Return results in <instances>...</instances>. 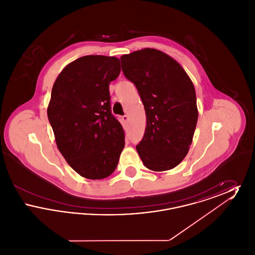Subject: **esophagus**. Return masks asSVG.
I'll list each match as a JSON object with an SVG mask.
<instances>
[{"label":"esophagus","instance_id":"1","mask_svg":"<svg viewBox=\"0 0 255 255\" xmlns=\"http://www.w3.org/2000/svg\"><path fill=\"white\" fill-rule=\"evenodd\" d=\"M122 120H123L124 122H128V120H129V117H128L127 115H124V116L122 117Z\"/></svg>","mask_w":255,"mask_h":255}]
</instances>
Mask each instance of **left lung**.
Instances as JSON below:
<instances>
[{
    "mask_svg": "<svg viewBox=\"0 0 255 255\" xmlns=\"http://www.w3.org/2000/svg\"><path fill=\"white\" fill-rule=\"evenodd\" d=\"M121 60L145 110V132L135 146L139 158L148 169H172L185 158L193 139L198 121L194 85L177 61L158 49L136 50Z\"/></svg>",
    "mask_w": 255,
    "mask_h": 255,
    "instance_id": "1",
    "label": "left lung"
}]
</instances>
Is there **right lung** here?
Returning a JSON list of instances; mask_svg holds the SVG:
<instances>
[{
  "label": "right lung",
  "instance_id": "right-lung-1",
  "mask_svg": "<svg viewBox=\"0 0 255 255\" xmlns=\"http://www.w3.org/2000/svg\"><path fill=\"white\" fill-rule=\"evenodd\" d=\"M120 73L119 58L86 55L66 66L52 87L48 118L56 145L86 179L109 177L124 148V131L110 101V82Z\"/></svg>",
  "mask_w": 255,
  "mask_h": 255
}]
</instances>
